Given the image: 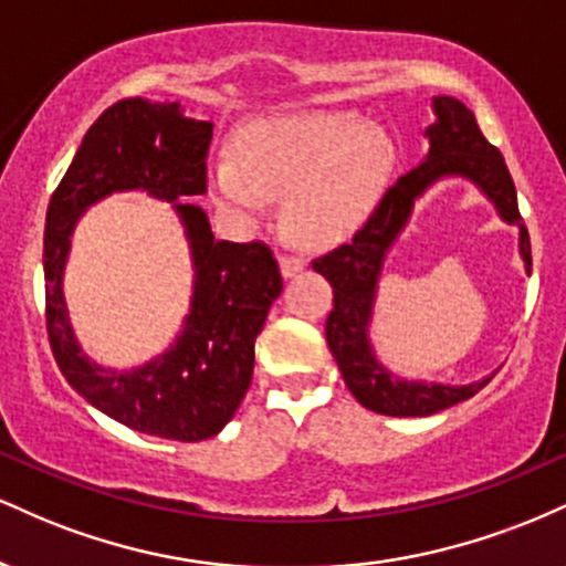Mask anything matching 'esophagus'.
Segmentation results:
<instances>
[{"label":"esophagus","instance_id":"34e87169","mask_svg":"<svg viewBox=\"0 0 566 566\" xmlns=\"http://www.w3.org/2000/svg\"><path fill=\"white\" fill-rule=\"evenodd\" d=\"M279 265H282V276H295L297 271H303V258L297 255H282L279 258Z\"/></svg>","mask_w":566,"mask_h":566}]
</instances>
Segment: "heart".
Here are the masks:
<instances>
[{"label": "heart", "mask_w": 566, "mask_h": 566, "mask_svg": "<svg viewBox=\"0 0 566 566\" xmlns=\"http://www.w3.org/2000/svg\"><path fill=\"white\" fill-rule=\"evenodd\" d=\"M394 148L354 114H284L233 143V161L212 170L218 205L252 223L282 193V220L305 244L346 237L367 218L391 170Z\"/></svg>", "instance_id": "1"}]
</instances>
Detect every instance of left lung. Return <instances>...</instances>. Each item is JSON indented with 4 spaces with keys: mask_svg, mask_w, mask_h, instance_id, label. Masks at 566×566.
I'll use <instances>...</instances> for the list:
<instances>
[{
    "mask_svg": "<svg viewBox=\"0 0 566 566\" xmlns=\"http://www.w3.org/2000/svg\"><path fill=\"white\" fill-rule=\"evenodd\" d=\"M433 106H437L439 119L426 133L431 140L428 159L388 186V191L382 193L365 226L354 233L350 242L311 261L314 271H319L333 284V311H329L324 329H327V346L333 350L337 367H340L348 391L373 412L394 415V418L433 415L439 409L471 399L492 380L486 378L460 388L437 386V382L423 386V382L394 380L369 350L367 319L369 308H373L382 255L409 218L415 197H420L441 175H465V178L476 180L486 191V197L495 201L500 216L518 226V231H522V244L518 247H522L527 271H532L530 233L522 212H518L516 188H513L503 154L484 138V133L476 125V116L463 103L439 95Z\"/></svg>",
    "mask_w": 566,
    "mask_h": 566,
    "instance_id": "8db88e82",
    "label": "left lung"
}]
</instances>
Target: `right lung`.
Wrapping results in <instances>:
<instances>
[{
    "label": "right lung",
    "mask_w": 566,
    "mask_h": 566,
    "mask_svg": "<svg viewBox=\"0 0 566 566\" xmlns=\"http://www.w3.org/2000/svg\"><path fill=\"white\" fill-rule=\"evenodd\" d=\"M210 122L186 119L178 103H114L84 135L57 184L44 223V319L63 378L127 428L175 441L210 439L233 418L252 382L255 340L282 274L265 242H220L197 205H178L197 265L193 308L172 350L133 373H108L76 346L61 276L69 237L84 207L112 191L146 188L178 201L207 193Z\"/></svg>",
    "instance_id": "right-lung-1"
}]
</instances>
